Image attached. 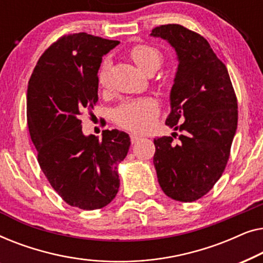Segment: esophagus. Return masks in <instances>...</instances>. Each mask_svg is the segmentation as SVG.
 Masks as SVG:
<instances>
[{
    "mask_svg": "<svg viewBox=\"0 0 263 263\" xmlns=\"http://www.w3.org/2000/svg\"><path fill=\"white\" fill-rule=\"evenodd\" d=\"M130 140H132V143H136L141 140V136H139L136 134H130Z\"/></svg>",
    "mask_w": 263,
    "mask_h": 263,
    "instance_id": "1",
    "label": "esophagus"
}]
</instances>
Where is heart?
<instances>
[{
    "label": "heart",
    "mask_w": 263,
    "mask_h": 263,
    "mask_svg": "<svg viewBox=\"0 0 263 263\" xmlns=\"http://www.w3.org/2000/svg\"><path fill=\"white\" fill-rule=\"evenodd\" d=\"M130 57L136 66L146 74L157 71L163 63V55L159 50L146 44L135 45L130 50ZM109 67V60H105L99 69L98 81L102 86H106ZM157 115V103L152 99H141L122 104L115 110L114 118L118 125L129 130L145 132L153 124Z\"/></svg>",
    "instance_id": "obj_1"
}]
</instances>
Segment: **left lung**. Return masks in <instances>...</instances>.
<instances>
[{
	"instance_id": "1",
	"label": "left lung",
	"mask_w": 263,
	"mask_h": 263,
	"mask_svg": "<svg viewBox=\"0 0 263 263\" xmlns=\"http://www.w3.org/2000/svg\"><path fill=\"white\" fill-rule=\"evenodd\" d=\"M178 66L170 91L166 125L182 132L154 139L153 164L165 195L193 202L213 188L228 164L236 135L237 99L229 71L203 37L181 25L156 27Z\"/></svg>"
}]
</instances>
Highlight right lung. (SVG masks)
Instances as JSON below:
<instances>
[{
	"label": "right lung",
	"instance_id": "1",
	"mask_svg": "<svg viewBox=\"0 0 263 263\" xmlns=\"http://www.w3.org/2000/svg\"><path fill=\"white\" fill-rule=\"evenodd\" d=\"M117 41L77 33L41 56L28 81L27 123L38 163L57 194L86 211L105 207L120 188L118 164L127 156V133H82V111L98 100V70Z\"/></svg>",
	"mask_w": 263,
	"mask_h": 263
}]
</instances>
